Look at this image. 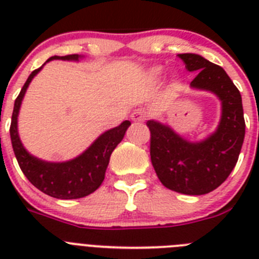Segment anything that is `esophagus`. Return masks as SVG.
Wrapping results in <instances>:
<instances>
[{
	"label": "esophagus",
	"instance_id": "obj_1",
	"mask_svg": "<svg viewBox=\"0 0 259 259\" xmlns=\"http://www.w3.org/2000/svg\"><path fill=\"white\" fill-rule=\"evenodd\" d=\"M131 119L134 122H144L146 119V111L143 109H136L131 114Z\"/></svg>",
	"mask_w": 259,
	"mask_h": 259
}]
</instances>
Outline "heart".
I'll list each match as a JSON object with an SVG mask.
<instances>
[{
    "label": "heart",
    "mask_w": 259,
    "mask_h": 259,
    "mask_svg": "<svg viewBox=\"0 0 259 259\" xmlns=\"http://www.w3.org/2000/svg\"><path fill=\"white\" fill-rule=\"evenodd\" d=\"M162 75V67H153L149 72V76L152 77L153 80L159 79Z\"/></svg>",
    "instance_id": "heart-1"
}]
</instances>
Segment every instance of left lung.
Returning <instances> with one entry per match:
<instances>
[{"mask_svg":"<svg viewBox=\"0 0 259 259\" xmlns=\"http://www.w3.org/2000/svg\"><path fill=\"white\" fill-rule=\"evenodd\" d=\"M189 72H197L191 88L206 91L219 98L221 120L212 134L191 141L170 125L148 120L150 158L158 179L171 191L200 196L214 191L236 166L245 136L241 95L227 72L193 53L179 54Z\"/></svg>","mask_w":259,"mask_h":259,"instance_id":"obj_1","label":"left lung"}]
</instances>
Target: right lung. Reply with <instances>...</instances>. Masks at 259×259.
Returning a JSON list of instances; mask_svg holds the SVG:
<instances>
[{"label": "right lung", "mask_w": 259, "mask_h": 259, "mask_svg": "<svg viewBox=\"0 0 259 259\" xmlns=\"http://www.w3.org/2000/svg\"><path fill=\"white\" fill-rule=\"evenodd\" d=\"M84 57L80 54H70L63 57L54 56L50 57L47 62L54 59L79 62ZM42 67L44 66L32 71V74L24 83L14 104L10 125V137L14 153L23 174L42 193L59 200H75V198L85 197L88 194L93 193L102 184L110 155L116 145L123 140L131 122L124 120L118 127L105 131L91 144L88 149L70 161L48 162L32 155L20 140L18 132V115L29 83L42 70Z\"/></svg>", "instance_id": "right-lung-1"}]
</instances>
